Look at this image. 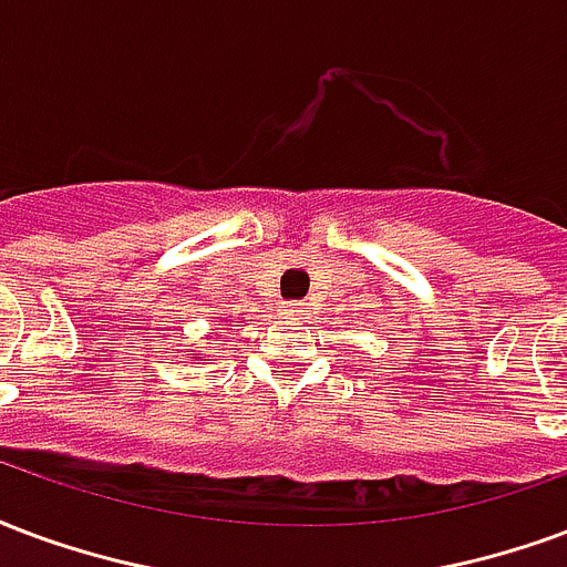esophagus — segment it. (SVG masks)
<instances>
[{
	"mask_svg": "<svg viewBox=\"0 0 567 567\" xmlns=\"http://www.w3.org/2000/svg\"><path fill=\"white\" fill-rule=\"evenodd\" d=\"M282 316H288V318H309V316H312V306H309V303H285L282 306Z\"/></svg>",
	"mask_w": 567,
	"mask_h": 567,
	"instance_id": "obj_1",
	"label": "esophagus"
}]
</instances>
